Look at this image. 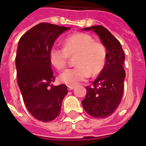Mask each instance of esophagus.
I'll return each mask as SVG.
<instances>
[{
  "label": "esophagus",
  "instance_id": "1",
  "mask_svg": "<svg viewBox=\"0 0 146 146\" xmlns=\"http://www.w3.org/2000/svg\"><path fill=\"white\" fill-rule=\"evenodd\" d=\"M74 89V86H68V90H72Z\"/></svg>",
  "mask_w": 146,
  "mask_h": 146
}]
</instances>
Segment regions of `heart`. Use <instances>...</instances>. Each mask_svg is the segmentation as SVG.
I'll list each match as a JSON object with an SVG mask.
<instances>
[{
    "mask_svg": "<svg viewBox=\"0 0 146 146\" xmlns=\"http://www.w3.org/2000/svg\"><path fill=\"white\" fill-rule=\"evenodd\" d=\"M64 48L54 45L49 50V60L57 70L64 69L69 56H75L76 66L65 69L59 81L68 86H75L90 76H96L104 69L107 50L105 44L94 40L86 33H75L65 38Z\"/></svg>",
    "mask_w": 146,
    "mask_h": 146,
    "instance_id": "obj_1",
    "label": "heart"
}]
</instances>
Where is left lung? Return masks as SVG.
<instances>
[{
    "mask_svg": "<svg viewBox=\"0 0 146 146\" xmlns=\"http://www.w3.org/2000/svg\"><path fill=\"white\" fill-rule=\"evenodd\" d=\"M83 30H93L98 34L106 48L107 56L105 67L93 82V86L86 87L87 94L81 103L91 117L105 118L114 112L122 98L125 54L118 40L105 27L96 25Z\"/></svg>",
    "mask_w": 146,
    "mask_h": 146,
    "instance_id": "8db88e82",
    "label": "left lung"
}]
</instances>
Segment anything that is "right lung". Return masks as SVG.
I'll return each instance as SVG.
<instances>
[{"label": "right lung", "instance_id": "1", "mask_svg": "<svg viewBox=\"0 0 146 146\" xmlns=\"http://www.w3.org/2000/svg\"><path fill=\"white\" fill-rule=\"evenodd\" d=\"M69 29L40 23L19 40L16 55L17 84L29 112L43 122L59 116L62 100L68 94L65 85H51L55 77L48 53L59 35Z\"/></svg>", "mask_w": 146, "mask_h": 146}]
</instances>
